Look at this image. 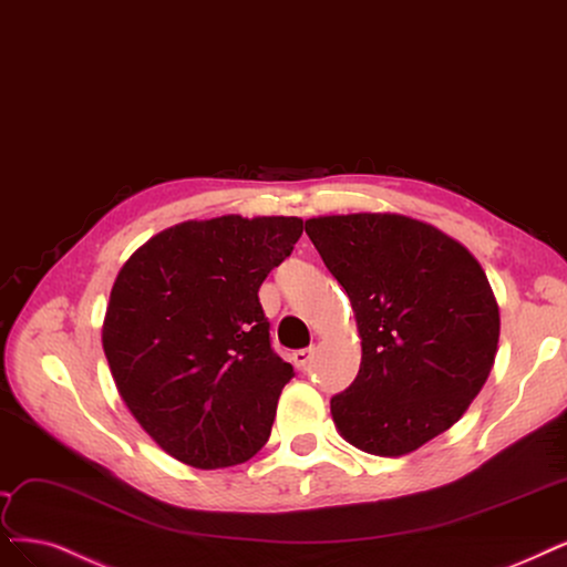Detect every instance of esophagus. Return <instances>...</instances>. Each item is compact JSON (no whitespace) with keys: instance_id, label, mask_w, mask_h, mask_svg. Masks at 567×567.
I'll use <instances>...</instances> for the list:
<instances>
[{"instance_id":"34e87169","label":"esophagus","mask_w":567,"mask_h":567,"mask_svg":"<svg viewBox=\"0 0 567 567\" xmlns=\"http://www.w3.org/2000/svg\"><path fill=\"white\" fill-rule=\"evenodd\" d=\"M292 363H296V368H300V370H305L309 363H311V359H315V349L311 347H307V349H298V351H292Z\"/></svg>"}]
</instances>
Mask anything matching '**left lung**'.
Wrapping results in <instances>:
<instances>
[{
    "mask_svg": "<svg viewBox=\"0 0 567 567\" xmlns=\"http://www.w3.org/2000/svg\"><path fill=\"white\" fill-rule=\"evenodd\" d=\"M354 307L361 368L330 399L359 451L399 457L451 429L495 361L499 309L485 271L441 229L392 213L305 223Z\"/></svg>",
    "mask_w": 567,
    "mask_h": 567,
    "instance_id": "obj_1",
    "label": "left lung"
}]
</instances>
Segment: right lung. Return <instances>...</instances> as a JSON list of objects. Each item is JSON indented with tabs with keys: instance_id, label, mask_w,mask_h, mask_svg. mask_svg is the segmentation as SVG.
<instances>
[{
	"instance_id": "1",
	"label": "right lung",
	"mask_w": 567,
	"mask_h": 567,
	"mask_svg": "<svg viewBox=\"0 0 567 567\" xmlns=\"http://www.w3.org/2000/svg\"><path fill=\"white\" fill-rule=\"evenodd\" d=\"M302 234L300 218L223 216L168 227L116 277L103 349L133 417L197 470L250 460L267 443L286 363L258 290Z\"/></svg>"
}]
</instances>
